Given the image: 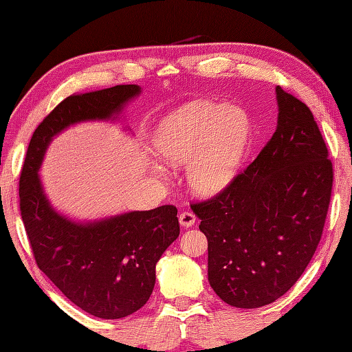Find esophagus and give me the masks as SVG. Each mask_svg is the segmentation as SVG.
Returning <instances> with one entry per match:
<instances>
[{
  "label": "esophagus",
  "mask_w": 352,
  "mask_h": 352,
  "mask_svg": "<svg viewBox=\"0 0 352 352\" xmlns=\"http://www.w3.org/2000/svg\"><path fill=\"white\" fill-rule=\"evenodd\" d=\"M195 215L192 212H189V210H184V212L180 214V217H178V221H180V225L183 228H190L195 223Z\"/></svg>",
  "instance_id": "obj_1"
}]
</instances>
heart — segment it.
<instances>
[{
    "label": "heart",
    "instance_id": "heart-1",
    "mask_svg": "<svg viewBox=\"0 0 352 352\" xmlns=\"http://www.w3.org/2000/svg\"><path fill=\"white\" fill-rule=\"evenodd\" d=\"M251 123L237 106L217 101H194L172 111L157 124L152 144L170 166L188 163V183L197 194L212 197L237 177L245 160ZM155 175L164 169L152 163Z\"/></svg>",
    "mask_w": 352,
    "mask_h": 352
}]
</instances>
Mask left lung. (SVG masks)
Returning a JSON list of instances; mask_svg holds the SVG:
<instances>
[{
    "label": "left lung",
    "mask_w": 352,
    "mask_h": 352,
    "mask_svg": "<svg viewBox=\"0 0 352 352\" xmlns=\"http://www.w3.org/2000/svg\"><path fill=\"white\" fill-rule=\"evenodd\" d=\"M277 129L212 200L192 204L208 239V280L235 308H260L305 272L320 241L332 163L309 107L276 87Z\"/></svg>",
    "instance_id": "obj_1"
}]
</instances>
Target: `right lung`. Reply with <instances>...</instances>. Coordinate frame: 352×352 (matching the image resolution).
I'll return each mask as SVG.
<instances>
[{
  "instance_id": "right-lung-1",
  "label": "right lung",
  "mask_w": 352,
  "mask_h": 352,
  "mask_svg": "<svg viewBox=\"0 0 352 352\" xmlns=\"http://www.w3.org/2000/svg\"><path fill=\"white\" fill-rule=\"evenodd\" d=\"M140 94L137 85H120L61 101L32 135L20 178L21 217L38 267L70 302L107 320L131 316L149 300L158 260L180 234L177 208L74 220L54 208L38 172L63 131L86 121H117Z\"/></svg>"
}]
</instances>
